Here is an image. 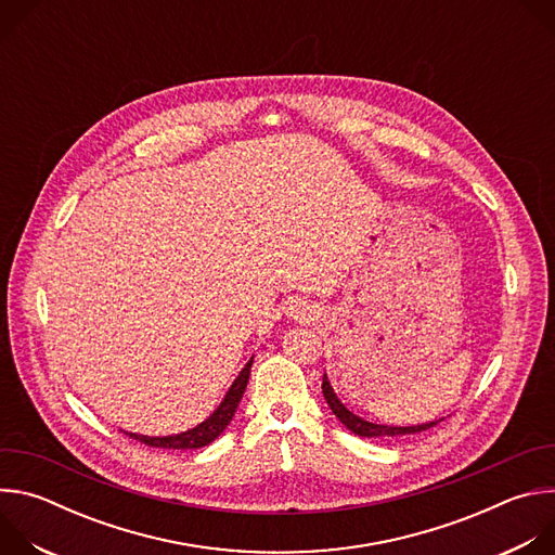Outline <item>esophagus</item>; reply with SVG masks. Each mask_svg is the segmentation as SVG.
<instances>
[{"instance_id": "esophagus-1", "label": "esophagus", "mask_w": 555, "mask_h": 555, "mask_svg": "<svg viewBox=\"0 0 555 555\" xmlns=\"http://www.w3.org/2000/svg\"><path fill=\"white\" fill-rule=\"evenodd\" d=\"M311 313H313V309L305 302H298V300H294V305L289 307V315H294V319H309Z\"/></svg>"}]
</instances>
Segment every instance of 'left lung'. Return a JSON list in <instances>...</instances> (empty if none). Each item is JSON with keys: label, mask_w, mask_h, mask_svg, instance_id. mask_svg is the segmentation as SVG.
Here are the masks:
<instances>
[{"label": "left lung", "mask_w": 555, "mask_h": 555, "mask_svg": "<svg viewBox=\"0 0 555 555\" xmlns=\"http://www.w3.org/2000/svg\"><path fill=\"white\" fill-rule=\"evenodd\" d=\"M323 395L325 400L332 409V413L338 417V422L349 428L353 435L358 437H366V439H395V437H402V435H415V433H422V430H428L433 426H437L441 420H435V422H426V424H417V426H386V424H373V422H366L362 417H358L356 413H351L340 400L338 395L334 392L330 379H327V373L323 375Z\"/></svg>", "instance_id": "8db88e82"}]
</instances>
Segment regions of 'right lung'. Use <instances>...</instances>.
<instances>
[{
    "label": "right lung",
    "mask_w": 555,
    "mask_h": 555,
    "mask_svg": "<svg viewBox=\"0 0 555 555\" xmlns=\"http://www.w3.org/2000/svg\"><path fill=\"white\" fill-rule=\"evenodd\" d=\"M250 366H253V358L248 360V364L242 369V373L236 375V379L230 384L228 392L223 395L221 404L210 413L208 420H204L202 424H197L191 430L178 433V435H169V437H149V435H138V433H127L129 437L138 439L140 443L153 446V448H169V450H191V448H204L210 441H215L232 422L236 406H240L244 390L248 386V377H250Z\"/></svg>",
    "instance_id": "obj_1"
}]
</instances>
